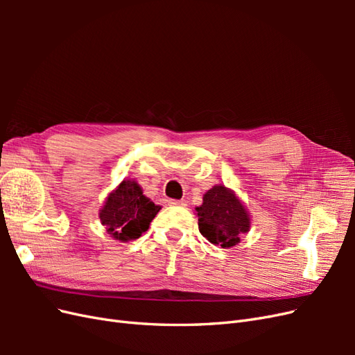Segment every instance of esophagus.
Instances as JSON below:
<instances>
[{"label": "esophagus", "mask_w": 355, "mask_h": 355, "mask_svg": "<svg viewBox=\"0 0 355 355\" xmlns=\"http://www.w3.org/2000/svg\"><path fill=\"white\" fill-rule=\"evenodd\" d=\"M170 206H180V207H185L187 206V201L185 200H170L168 201Z\"/></svg>", "instance_id": "34e87169"}]
</instances>
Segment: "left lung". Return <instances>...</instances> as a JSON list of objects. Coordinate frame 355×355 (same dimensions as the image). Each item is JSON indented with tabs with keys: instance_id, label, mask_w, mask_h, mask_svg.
I'll return each instance as SVG.
<instances>
[{
	"instance_id": "1",
	"label": "left lung",
	"mask_w": 355,
	"mask_h": 355,
	"mask_svg": "<svg viewBox=\"0 0 355 355\" xmlns=\"http://www.w3.org/2000/svg\"><path fill=\"white\" fill-rule=\"evenodd\" d=\"M196 210L202 237L223 249L239 244L240 235L250 230V216L243 202L234 191L223 185L209 189Z\"/></svg>"
}]
</instances>
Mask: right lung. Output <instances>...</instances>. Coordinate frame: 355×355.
Returning a JSON list of instances; mask_svg holds the SVG:
<instances>
[{
  "instance_id": "1",
  "label": "right lung",
  "mask_w": 355,
  "mask_h": 355,
  "mask_svg": "<svg viewBox=\"0 0 355 355\" xmlns=\"http://www.w3.org/2000/svg\"><path fill=\"white\" fill-rule=\"evenodd\" d=\"M159 206L144 196L135 180H123L106 198L99 211L102 225L112 239L130 241L148 231Z\"/></svg>"
}]
</instances>
